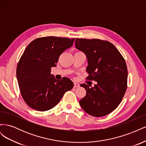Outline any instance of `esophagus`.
<instances>
[{"label": "esophagus", "instance_id": "obj_1", "mask_svg": "<svg viewBox=\"0 0 146 146\" xmlns=\"http://www.w3.org/2000/svg\"><path fill=\"white\" fill-rule=\"evenodd\" d=\"M79 86H80V85H79L78 83H74V88H77V87H79Z\"/></svg>", "mask_w": 146, "mask_h": 146}]
</instances>
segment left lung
Listing matches in <instances>:
<instances>
[{"mask_svg": "<svg viewBox=\"0 0 146 146\" xmlns=\"http://www.w3.org/2000/svg\"><path fill=\"white\" fill-rule=\"evenodd\" d=\"M77 49L88 59V80L97 82L94 87L81 84L86 94L79 101L90 115L102 117L114 111L121 103L127 88V67L124 58L112 43L99 39L76 38Z\"/></svg>", "mask_w": 146, "mask_h": 146, "instance_id": "1", "label": "left lung"}]
</instances>
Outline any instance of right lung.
Segmentation results:
<instances>
[{"instance_id": "1", "label": "right lung", "mask_w": 146, "mask_h": 146, "mask_svg": "<svg viewBox=\"0 0 146 146\" xmlns=\"http://www.w3.org/2000/svg\"><path fill=\"white\" fill-rule=\"evenodd\" d=\"M74 39L38 38L25 48L17 66L16 76L22 97L30 108L39 111L50 110L73 88L69 78L56 80L50 72L60 55L73 45Z\"/></svg>"}]
</instances>
